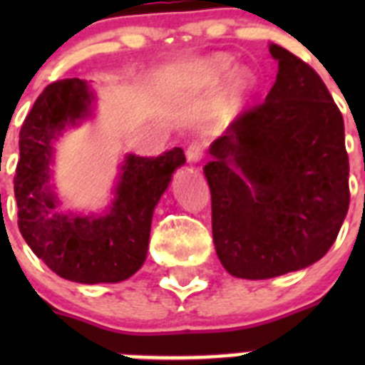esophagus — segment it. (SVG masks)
Returning a JSON list of instances; mask_svg holds the SVG:
<instances>
[{"label": "esophagus", "instance_id": "34e87169", "mask_svg": "<svg viewBox=\"0 0 365 365\" xmlns=\"http://www.w3.org/2000/svg\"><path fill=\"white\" fill-rule=\"evenodd\" d=\"M205 157V144L199 143V140H193L188 148H186V159L190 163H199V160Z\"/></svg>", "mask_w": 365, "mask_h": 365}]
</instances>
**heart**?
I'll return each instance as SVG.
<instances>
[{"instance_id":"b5f03b06","label":"heart","mask_w":365,"mask_h":365,"mask_svg":"<svg viewBox=\"0 0 365 365\" xmlns=\"http://www.w3.org/2000/svg\"><path fill=\"white\" fill-rule=\"evenodd\" d=\"M234 71V60L227 54H217V56L206 60L201 63L197 69V83L199 86H214V83L221 82L222 78H227L228 74ZM257 80L254 76L252 71L241 69L234 76L232 82V102L237 104L247 93H250L256 87Z\"/></svg>"}]
</instances>
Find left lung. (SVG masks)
<instances>
[{
    "instance_id": "1",
    "label": "left lung",
    "mask_w": 365,
    "mask_h": 365,
    "mask_svg": "<svg viewBox=\"0 0 365 365\" xmlns=\"http://www.w3.org/2000/svg\"><path fill=\"white\" fill-rule=\"evenodd\" d=\"M278 76L210 146L205 175L222 267L276 278L327 254L349 208L344 118L314 69L270 45Z\"/></svg>"
}]
</instances>
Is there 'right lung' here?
Returning a JSON list of instances; mask_svg holds the SVG:
<instances>
[{"label": "right lung", "instance_id": "1", "mask_svg": "<svg viewBox=\"0 0 365 365\" xmlns=\"http://www.w3.org/2000/svg\"><path fill=\"white\" fill-rule=\"evenodd\" d=\"M93 93L83 80L49 83L36 98L19 131L14 175L18 227L24 240L53 272L76 283H117L133 276L148 254L155 205L186 163L173 148L159 157L125 155L115 201L104 215L54 212L49 164L53 143L66 125L89 117Z\"/></svg>", "mask_w": 365, "mask_h": 365}]
</instances>
